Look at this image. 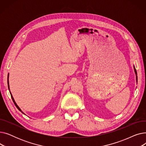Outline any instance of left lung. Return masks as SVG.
<instances>
[{"mask_svg": "<svg viewBox=\"0 0 146 146\" xmlns=\"http://www.w3.org/2000/svg\"><path fill=\"white\" fill-rule=\"evenodd\" d=\"M134 72H135V74H136V80H137V71H136V69L135 68V67L134 66Z\"/></svg>", "mask_w": 146, "mask_h": 146, "instance_id": "left-lung-1", "label": "left lung"}]
</instances>
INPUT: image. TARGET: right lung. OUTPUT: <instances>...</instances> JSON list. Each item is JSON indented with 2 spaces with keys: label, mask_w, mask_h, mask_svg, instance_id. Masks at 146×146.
I'll use <instances>...</instances> for the list:
<instances>
[{
  "label": "right lung",
  "mask_w": 146,
  "mask_h": 146,
  "mask_svg": "<svg viewBox=\"0 0 146 146\" xmlns=\"http://www.w3.org/2000/svg\"><path fill=\"white\" fill-rule=\"evenodd\" d=\"M8 76H9V74H8ZM7 84H8V88H9V81L8 80H7ZM10 94H11V98H12V100H13V103H14V104L15 105V106H16V107H17V108L20 111H21V112H22L23 113H24V114H25L24 112H23L22 111H21V110L20 109V108H19V107L18 106V105L17 104V103L16 102H15V100H14V99H13V96H12V94H11V93L10 92Z\"/></svg>",
  "instance_id": "obj_1"
}]
</instances>
